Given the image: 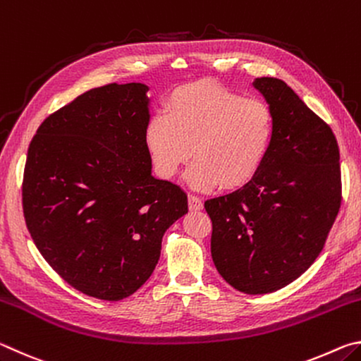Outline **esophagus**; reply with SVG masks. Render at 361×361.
Here are the masks:
<instances>
[{
    "label": "esophagus",
    "instance_id": "34e87169",
    "mask_svg": "<svg viewBox=\"0 0 361 361\" xmlns=\"http://www.w3.org/2000/svg\"><path fill=\"white\" fill-rule=\"evenodd\" d=\"M188 205H189V210H194V212H197V210H202V200H200L197 195L195 194H189L188 195Z\"/></svg>",
    "mask_w": 361,
    "mask_h": 361
}]
</instances>
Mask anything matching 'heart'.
<instances>
[{
    "label": "heart",
    "mask_w": 361,
    "mask_h": 361,
    "mask_svg": "<svg viewBox=\"0 0 361 361\" xmlns=\"http://www.w3.org/2000/svg\"><path fill=\"white\" fill-rule=\"evenodd\" d=\"M274 113L218 84L186 85L170 97L167 114L152 116L145 130L156 172L170 178L192 154L189 185L240 188L261 169L271 148Z\"/></svg>",
    "instance_id": "b5f03b06"
}]
</instances>
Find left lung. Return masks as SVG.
<instances>
[{
	"mask_svg": "<svg viewBox=\"0 0 361 361\" xmlns=\"http://www.w3.org/2000/svg\"><path fill=\"white\" fill-rule=\"evenodd\" d=\"M253 85L274 113V138L252 180L205 200L212 258L247 295L283 288L319 258L342 199L339 146L329 126L277 78Z\"/></svg>",
	"mask_w": 361,
	"mask_h": 361,
	"instance_id": "8db88e82",
	"label": "left lung"
}]
</instances>
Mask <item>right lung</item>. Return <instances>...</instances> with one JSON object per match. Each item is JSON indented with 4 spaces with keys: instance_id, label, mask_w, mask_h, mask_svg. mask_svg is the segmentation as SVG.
Returning a JSON list of instances; mask_svg holds the SVG:
<instances>
[{
    "instance_id": "add662e5",
    "label": "right lung",
    "mask_w": 361,
    "mask_h": 361,
    "mask_svg": "<svg viewBox=\"0 0 361 361\" xmlns=\"http://www.w3.org/2000/svg\"><path fill=\"white\" fill-rule=\"evenodd\" d=\"M148 85L106 84L42 121L30 143L23 216L49 266L84 295L119 301L154 271L162 235L188 213L151 175Z\"/></svg>"
}]
</instances>
